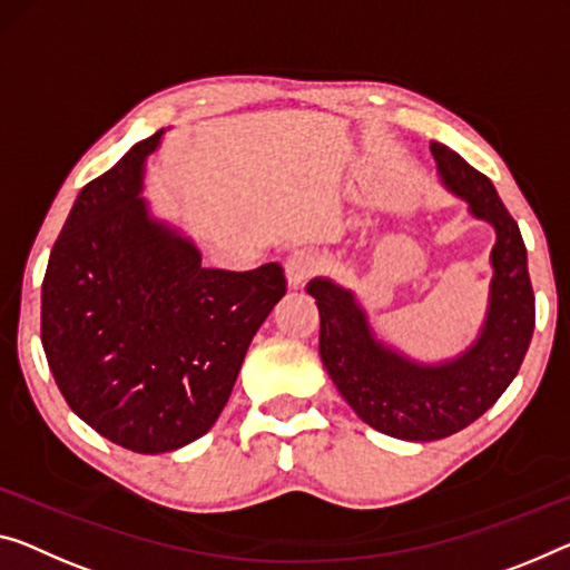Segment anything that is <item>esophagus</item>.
Instances as JSON below:
<instances>
[{"label":"esophagus","mask_w":570,"mask_h":570,"mask_svg":"<svg viewBox=\"0 0 570 570\" xmlns=\"http://www.w3.org/2000/svg\"><path fill=\"white\" fill-rule=\"evenodd\" d=\"M321 267V259L315 252L311 249H297L293 252L291 257L285 259V279H287V287H303L305 279L313 277L315 273H318Z\"/></svg>","instance_id":"1"}]
</instances>
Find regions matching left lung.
Masks as SVG:
<instances>
[{"mask_svg":"<svg viewBox=\"0 0 570 570\" xmlns=\"http://www.w3.org/2000/svg\"><path fill=\"white\" fill-rule=\"evenodd\" d=\"M431 153L441 186L494 229L487 311L474 341L453 358L420 362L380 336L354 291L331 277L308 283L328 376L366 425L400 441H441L484 415L518 376L535 328L520 226L487 175L441 142H431Z\"/></svg>","mask_w":570,"mask_h":570,"instance_id":"1","label":"left lung"}]
</instances>
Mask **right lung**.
Returning a JSON list of instances; mask_svg holds the SVG:
<instances>
[{
  "mask_svg": "<svg viewBox=\"0 0 570 570\" xmlns=\"http://www.w3.org/2000/svg\"><path fill=\"white\" fill-rule=\"evenodd\" d=\"M165 129L76 196L42 279V348L68 407L107 441L168 453L212 431L283 267L200 265V249L145 194Z\"/></svg>",
  "mask_w": 570,
  "mask_h": 570,
  "instance_id": "obj_1",
  "label": "right lung"
}]
</instances>
